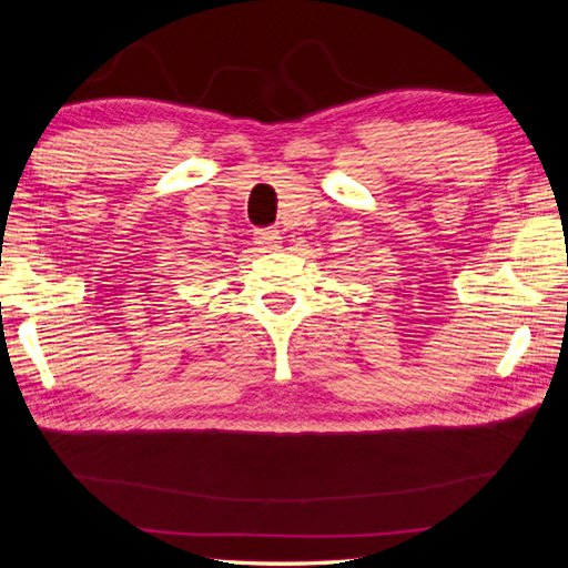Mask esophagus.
<instances>
[{
    "label": "esophagus",
    "instance_id": "1",
    "mask_svg": "<svg viewBox=\"0 0 568 568\" xmlns=\"http://www.w3.org/2000/svg\"><path fill=\"white\" fill-rule=\"evenodd\" d=\"M255 242L265 253H272V251H280L282 248V236H280L277 230H257L255 232Z\"/></svg>",
    "mask_w": 568,
    "mask_h": 568
}]
</instances>
